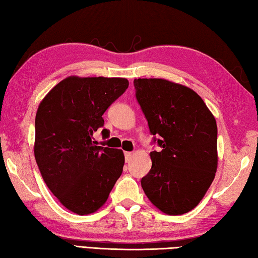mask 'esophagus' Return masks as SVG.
<instances>
[{
	"mask_svg": "<svg viewBox=\"0 0 258 258\" xmlns=\"http://www.w3.org/2000/svg\"><path fill=\"white\" fill-rule=\"evenodd\" d=\"M133 152H125V160H126V162H130L131 160H132V158H133Z\"/></svg>",
	"mask_w": 258,
	"mask_h": 258,
	"instance_id": "esophagus-1",
	"label": "esophagus"
}]
</instances>
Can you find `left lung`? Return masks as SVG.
<instances>
[{
    "instance_id": "obj_1",
    "label": "left lung",
    "mask_w": 258,
    "mask_h": 258,
    "mask_svg": "<svg viewBox=\"0 0 258 258\" xmlns=\"http://www.w3.org/2000/svg\"><path fill=\"white\" fill-rule=\"evenodd\" d=\"M135 96L161 151L141 180L154 207L169 215L189 212L212 184L218 168L213 114L190 88L166 79H135ZM156 140V139H154Z\"/></svg>"
}]
</instances>
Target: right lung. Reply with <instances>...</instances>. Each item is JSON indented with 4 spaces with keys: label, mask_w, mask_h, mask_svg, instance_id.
Returning <instances> with one entry per match:
<instances>
[{
    "label": "right lung",
    "mask_w": 258,
    "mask_h": 258,
    "mask_svg": "<svg viewBox=\"0 0 258 258\" xmlns=\"http://www.w3.org/2000/svg\"><path fill=\"white\" fill-rule=\"evenodd\" d=\"M127 87L124 78L72 76L56 84L38 106L36 162L49 190L73 213L99 210L121 175L123 151L96 145L92 137L104 126L107 108Z\"/></svg>",
    "instance_id": "obj_1"
}]
</instances>
